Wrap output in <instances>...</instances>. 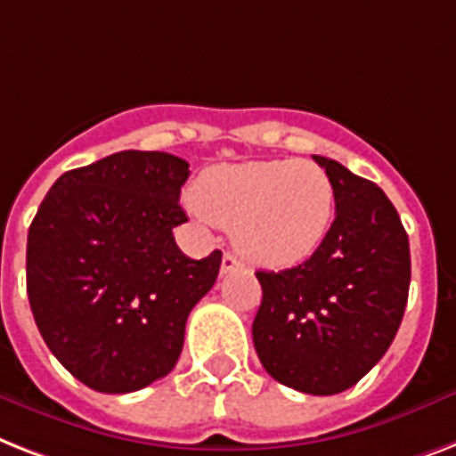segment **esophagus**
Listing matches in <instances>:
<instances>
[{
  "label": "esophagus",
  "mask_w": 456,
  "mask_h": 456,
  "mask_svg": "<svg viewBox=\"0 0 456 456\" xmlns=\"http://www.w3.org/2000/svg\"><path fill=\"white\" fill-rule=\"evenodd\" d=\"M240 262L236 260L234 255L232 253H224V257H222V266H220V272L222 273H232V272H236V269H240Z\"/></svg>",
  "instance_id": "obj_1"
}]
</instances>
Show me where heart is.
I'll return each instance as SVG.
<instances>
[{"mask_svg": "<svg viewBox=\"0 0 456 456\" xmlns=\"http://www.w3.org/2000/svg\"><path fill=\"white\" fill-rule=\"evenodd\" d=\"M201 216L232 227L248 260L292 266L316 253L335 220V187L314 161L210 166L191 190Z\"/></svg>", "mask_w": 456, "mask_h": 456, "instance_id": "b5f03b06", "label": "heart"}]
</instances>
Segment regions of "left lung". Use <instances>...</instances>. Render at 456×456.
Masks as SVG:
<instances>
[{
    "label": "left lung",
    "instance_id": "1",
    "mask_svg": "<svg viewBox=\"0 0 456 456\" xmlns=\"http://www.w3.org/2000/svg\"><path fill=\"white\" fill-rule=\"evenodd\" d=\"M335 187V220L316 253L283 272H257L255 351L286 387L342 394L375 368L401 328L410 290V240L375 183L314 157Z\"/></svg>",
    "mask_w": 456,
    "mask_h": 456
}]
</instances>
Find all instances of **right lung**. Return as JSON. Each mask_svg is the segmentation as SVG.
<instances>
[{
  "label": "right lung",
  "mask_w": 456,
  "mask_h": 456,
  "mask_svg": "<svg viewBox=\"0 0 456 456\" xmlns=\"http://www.w3.org/2000/svg\"><path fill=\"white\" fill-rule=\"evenodd\" d=\"M190 164L166 151H117L62 173L28 232V297L44 342L81 384L131 394L175 368L184 323L213 288L222 253L190 260Z\"/></svg>",
  "instance_id": "right-lung-1"
}]
</instances>
